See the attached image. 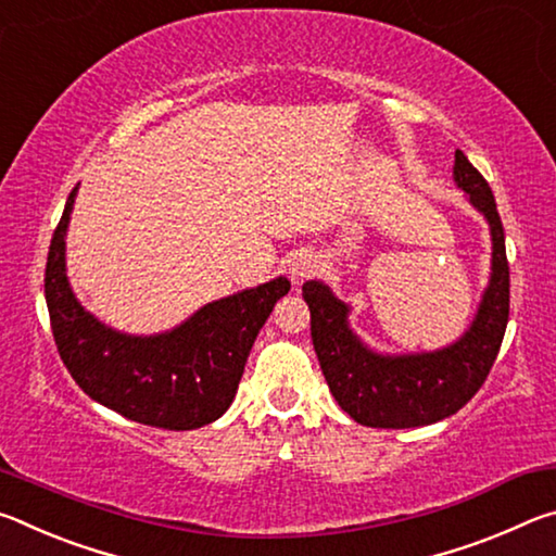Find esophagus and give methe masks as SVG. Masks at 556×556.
<instances>
[{"mask_svg":"<svg viewBox=\"0 0 556 556\" xmlns=\"http://www.w3.org/2000/svg\"><path fill=\"white\" fill-rule=\"evenodd\" d=\"M316 271H318V260L316 255H312V252H299L289 265V275L294 281H304L308 277H314Z\"/></svg>","mask_w":556,"mask_h":556,"instance_id":"34e87169","label":"esophagus"}]
</instances>
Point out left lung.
Masks as SVG:
<instances>
[{
	"label": "left lung",
	"instance_id": "1",
	"mask_svg": "<svg viewBox=\"0 0 556 556\" xmlns=\"http://www.w3.org/2000/svg\"><path fill=\"white\" fill-rule=\"evenodd\" d=\"M454 181L491 225V281L468 331L456 343L431 353H375L348 324L351 306L324 281H306L301 294L312 312V341L324 378L341 409L363 427L409 429L456 414L481 390L501 351L510 314V267L505 232L491 186L456 149Z\"/></svg>",
	"mask_w": 556,
	"mask_h": 556
}]
</instances>
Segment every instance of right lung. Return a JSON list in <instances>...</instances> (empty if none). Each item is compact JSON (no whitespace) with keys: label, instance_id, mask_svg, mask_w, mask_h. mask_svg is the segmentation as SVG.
Listing matches in <instances>:
<instances>
[{"label":"right lung","instance_id":"1","mask_svg":"<svg viewBox=\"0 0 556 556\" xmlns=\"http://www.w3.org/2000/svg\"><path fill=\"white\" fill-rule=\"evenodd\" d=\"M73 188L46 262V304L61 361L78 388L108 409L147 427L186 431L228 412L260 328L289 291L277 277L255 289L211 301L181 326L129 336L80 306L65 277V230Z\"/></svg>","mask_w":556,"mask_h":556}]
</instances>
